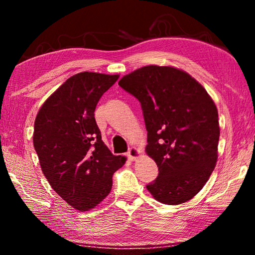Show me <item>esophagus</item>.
Here are the masks:
<instances>
[{
  "mask_svg": "<svg viewBox=\"0 0 255 255\" xmlns=\"http://www.w3.org/2000/svg\"><path fill=\"white\" fill-rule=\"evenodd\" d=\"M127 156L129 159H130V161H136V159L140 156V150L136 147H131L128 150Z\"/></svg>",
  "mask_w": 255,
  "mask_h": 255,
  "instance_id": "34e87169",
  "label": "esophagus"
}]
</instances>
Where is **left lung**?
Returning a JSON list of instances; mask_svg holds the SVG:
<instances>
[{
	"mask_svg": "<svg viewBox=\"0 0 255 255\" xmlns=\"http://www.w3.org/2000/svg\"><path fill=\"white\" fill-rule=\"evenodd\" d=\"M140 102L146 153L158 175L146 185L155 199L180 205L204 188L218 157V111L199 82L172 66L148 65L118 83Z\"/></svg>",
	"mask_w": 255,
	"mask_h": 255,
	"instance_id": "obj_1",
	"label": "left lung"
}]
</instances>
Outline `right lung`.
<instances>
[{
	"label": "right lung",
	"mask_w": 255,
	"mask_h": 255,
	"mask_svg": "<svg viewBox=\"0 0 255 255\" xmlns=\"http://www.w3.org/2000/svg\"><path fill=\"white\" fill-rule=\"evenodd\" d=\"M119 75L82 72L44 102L34 120L33 146L50 187L73 208L88 211L109 195L126 157L102 141L94 110Z\"/></svg>",
	"instance_id": "obj_1"
}]
</instances>
